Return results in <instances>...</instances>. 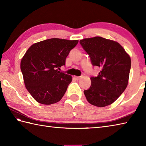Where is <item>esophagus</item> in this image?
Instances as JSON below:
<instances>
[{
    "instance_id": "34e87169",
    "label": "esophagus",
    "mask_w": 146,
    "mask_h": 146,
    "mask_svg": "<svg viewBox=\"0 0 146 146\" xmlns=\"http://www.w3.org/2000/svg\"><path fill=\"white\" fill-rule=\"evenodd\" d=\"M80 78H81V77H80V76H75V78L76 80H79L80 79Z\"/></svg>"
}]
</instances>
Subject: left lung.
<instances>
[{"mask_svg": "<svg viewBox=\"0 0 146 146\" xmlns=\"http://www.w3.org/2000/svg\"><path fill=\"white\" fill-rule=\"evenodd\" d=\"M93 66L100 68L97 76H92L91 86L84 90L86 100L95 106L104 107L115 101L128 85L131 60L119 42L102 37L80 41Z\"/></svg>", "mask_w": 146, "mask_h": 146, "instance_id": "obj_1", "label": "left lung"}]
</instances>
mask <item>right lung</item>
Listing matches in <instances>:
<instances>
[{
    "label": "right lung",
    "mask_w": 146,
    "mask_h": 146,
    "mask_svg": "<svg viewBox=\"0 0 146 146\" xmlns=\"http://www.w3.org/2000/svg\"><path fill=\"white\" fill-rule=\"evenodd\" d=\"M78 40L51 38L33 44L21 62L26 88L39 103L51 105L63 97L72 77L59 71Z\"/></svg>",
    "instance_id": "obj_1"
}]
</instances>
